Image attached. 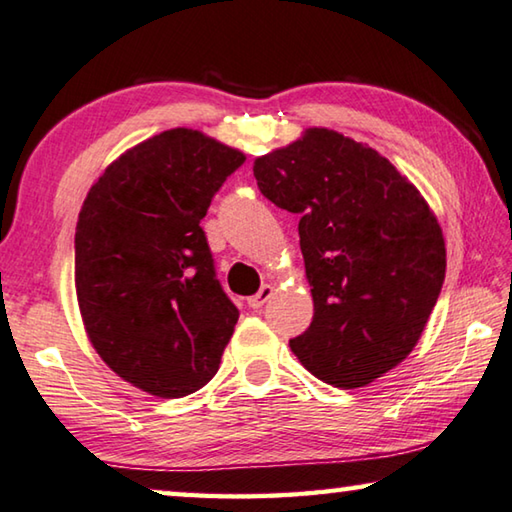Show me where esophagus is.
I'll return each mask as SVG.
<instances>
[{
	"mask_svg": "<svg viewBox=\"0 0 512 512\" xmlns=\"http://www.w3.org/2000/svg\"><path fill=\"white\" fill-rule=\"evenodd\" d=\"M273 287L271 285H264L262 289L257 291L255 296L248 298V307H253V310H259V307H264V303H269L271 296H273Z\"/></svg>",
	"mask_w": 512,
	"mask_h": 512,
	"instance_id": "1",
	"label": "esophagus"
}]
</instances>
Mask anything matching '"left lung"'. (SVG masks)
<instances>
[{"mask_svg":"<svg viewBox=\"0 0 512 512\" xmlns=\"http://www.w3.org/2000/svg\"><path fill=\"white\" fill-rule=\"evenodd\" d=\"M253 173L273 205L300 216L314 316L291 351L328 385L373 383L408 358L442 291L433 209L383 154L326 127L257 157Z\"/></svg>","mask_w":512,"mask_h":512,"instance_id":"1","label":"left lung"}]
</instances>
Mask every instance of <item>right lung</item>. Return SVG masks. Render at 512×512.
<instances>
[{"label": "right lung", "mask_w": 512, "mask_h": 512, "mask_svg": "<svg viewBox=\"0 0 512 512\" xmlns=\"http://www.w3.org/2000/svg\"><path fill=\"white\" fill-rule=\"evenodd\" d=\"M246 154L175 127L107 166L81 205L75 289L97 355L120 378L182 399L216 376L239 310L200 221Z\"/></svg>", "instance_id": "right-lung-1"}]
</instances>
